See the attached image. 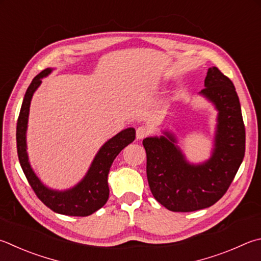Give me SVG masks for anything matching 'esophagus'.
Listing matches in <instances>:
<instances>
[{"mask_svg": "<svg viewBox=\"0 0 261 261\" xmlns=\"http://www.w3.org/2000/svg\"><path fill=\"white\" fill-rule=\"evenodd\" d=\"M148 134H149V131H148V129H147V127L139 126L138 129H137L136 137H137V139H138V140H141V139H144L145 137L148 136Z\"/></svg>", "mask_w": 261, "mask_h": 261, "instance_id": "1", "label": "esophagus"}]
</instances>
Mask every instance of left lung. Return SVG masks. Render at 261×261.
Returning a JSON list of instances; mask_svg holds the SVG:
<instances>
[{"label":"left lung","mask_w":261,"mask_h":261,"mask_svg":"<svg viewBox=\"0 0 261 261\" xmlns=\"http://www.w3.org/2000/svg\"><path fill=\"white\" fill-rule=\"evenodd\" d=\"M204 87L198 94L217 111L209 159L201 163L189 162L176 135L169 130L143 141L150 192L170 211L191 212L215 204L230 186L244 158L245 129L233 82L217 67H210Z\"/></svg>","instance_id":"8db88e82"}]
</instances>
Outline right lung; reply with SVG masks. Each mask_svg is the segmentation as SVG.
Returning <instances> with one entry per match:
<instances>
[{"label": "right lung", "instance_id": "right-lung-1", "mask_svg": "<svg viewBox=\"0 0 261 261\" xmlns=\"http://www.w3.org/2000/svg\"><path fill=\"white\" fill-rule=\"evenodd\" d=\"M52 70H54L52 68H45L39 75H36L23 97L16 134L19 163L33 191L52 211L66 216L87 217L106 204L110 196L108 173H110L113 161L124 147L135 140L136 130L134 127H127L107 140L97 151L85 176L75 186L64 189V191L46 186L36 176L30 163L26 134L33 94L41 85L42 79L48 76Z\"/></svg>", "mask_w": 261, "mask_h": 261}]
</instances>
